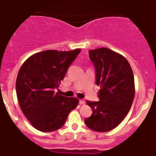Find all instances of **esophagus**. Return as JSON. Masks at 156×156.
<instances>
[{"instance_id":"obj_1","label":"esophagus","mask_w":156,"mask_h":156,"mask_svg":"<svg viewBox=\"0 0 156 156\" xmlns=\"http://www.w3.org/2000/svg\"><path fill=\"white\" fill-rule=\"evenodd\" d=\"M79 103H80V105H84L86 103V101H84V100H80V101H79Z\"/></svg>"}]
</instances>
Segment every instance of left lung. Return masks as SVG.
Here are the masks:
<instances>
[{
  "label": "left lung",
  "mask_w": 156,
  "mask_h": 156,
  "mask_svg": "<svg viewBox=\"0 0 156 156\" xmlns=\"http://www.w3.org/2000/svg\"><path fill=\"white\" fill-rule=\"evenodd\" d=\"M96 70V83L100 101H87L92 109L84 120L91 130L107 132L115 128L129 112L135 96V84L129 62L115 51L106 48L89 51Z\"/></svg>",
  "instance_id": "8db88e82"
}]
</instances>
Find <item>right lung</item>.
Listing matches in <instances>:
<instances>
[{
	"instance_id": "add662e5",
	"label": "right lung",
	"mask_w": 156,
	"mask_h": 156,
	"mask_svg": "<svg viewBox=\"0 0 156 156\" xmlns=\"http://www.w3.org/2000/svg\"><path fill=\"white\" fill-rule=\"evenodd\" d=\"M81 50H48L31 55L21 66L16 92L20 106L36 129L51 132L63 126L71 111L79 103L54 92L64 78L70 64Z\"/></svg>"
}]
</instances>
